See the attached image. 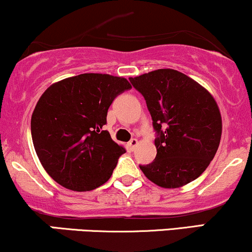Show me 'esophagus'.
Masks as SVG:
<instances>
[{"label": "esophagus", "mask_w": 252, "mask_h": 252, "mask_svg": "<svg viewBox=\"0 0 252 252\" xmlns=\"http://www.w3.org/2000/svg\"><path fill=\"white\" fill-rule=\"evenodd\" d=\"M138 144H139V141L137 140V139H131V140L128 141V146H129V149H131L132 151H134V150H135V147L138 146Z\"/></svg>", "instance_id": "1"}]
</instances>
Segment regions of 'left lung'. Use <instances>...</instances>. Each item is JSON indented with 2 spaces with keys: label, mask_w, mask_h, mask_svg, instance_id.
<instances>
[{
  "label": "left lung",
  "mask_w": 252,
  "mask_h": 252,
  "mask_svg": "<svg viewBox=\"0 0 252 252\" xmlns=\"http://www.w3.org/2000/svg\"><path fill=\"white\" fill-rule=\"evenodd\" d=\"M129 81L146 100L158 133L155 161L140 170L164 189L193 182L208 168L220 143L221 115L215 97L193 79L171 68Z\"/></svg>",
  "instance_id": "obj_1"
}]
</instances>
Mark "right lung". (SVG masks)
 Listing matches in <instances>:
<instances>
[{
    "instance_id": "1",
    "label": "right lung",
    "mask_w": 252,
    "mask_h": 252,
    "mask_svg": "<svg viewBox=\"0 0 252 252\" xmlns=\"http://www.w3.org/2000/svg\"><path fill=\"white\" fill-rule=\"evenodd\" d=\"M129 88L121 76L85 73L43 92L32 115V138L41 165L58 184L85 192L111 178L126 150L102 127L115 96Z\"/></svg>"
}]
</instances>
